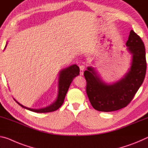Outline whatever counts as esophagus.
<instances>
[{
  "label": "esophagus",
  "mask_w": 148,
  "mask_h": 148,
  "mask_svg": "<svg viewBox=\"0 0 148 148\" xmlns=\"http://www.w3.org/2000/svg\"><path fill=\"white\" fill-rule=\"evenodd\" d=\"M79 68H80V74H81V75H83L84 69H85V66H84V65H80Z\"/></svg>",
  "instance_id": "esophagus-1"
}]
</instances>
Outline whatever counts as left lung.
<instances>
[{
    "label": "left lung",
    "instance_id": "1",
    "mask_svg": "<svg viewBox=\"0 0 148 148\" xmlns=\"http://www.w3.org/2000/svg\"><path fill=\"white\" fill-rule=\"evenodd\" d=\"M126 46L132 56L131 67L117 83L111 84L104 83L92 67H88L84 72L87 96L92 106L96 110L110 112L126 107L144 81L147 67L144 42L131 30Z\"/></svg>",
    "mask_w": 148,
    "mask_h": 148
}]
</instances>
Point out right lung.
I'll return each mask as SVG.
<instances>
[{
	"mask_svg": "<svg viewBox=\"0 0 148 148\" xmlns=\"http://www.w3.org/2000/svg\"><path fill=\"white\" fill-rule=\"evenodd\" d=\"M7 44L5 46V48L6 47ZM4 48V49H5ZM79 67L77 66V65L74 64L69 66L67 68H65L62 69V71H60L59 73V81H58V97L54 103H52L51 105H50L48 107H46L45 108L42 109H31L29 108L25 107L23 105L18 102L15 99V100L17 103H18L19 106L21 107L27 109V110L33 111V112L36 113H48V112H52L57 110L61 107L62 105L64 103V99L65 95L68 91V89L69 88L70 84H71L73 79L74 77L79 75Z\"/></svg>",
	"mask_w": 148,
	"mask_h": 148,
	"instance_id": "add662e5",
	"label": "right lung"
}]
</instances>
